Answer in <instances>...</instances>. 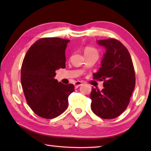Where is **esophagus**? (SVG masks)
Listing matches in <instances>:
<instances>
[{"mask_svg": "<svg viewBox=\"0 0 151 151\" xmlns=\"http://www.w3.org/2000/svg\"><path fill=\"white\" fill-rule=\"evenodd\" d=\"M82 85H83V83H82V82H81V81H76V82H75V86L76 88H78L80 86H81Z\"/></svg>", "mask_w": 151, "mask_h": 151, "instance_id": "34e87169", "label": "esophagus"}]
</instances>
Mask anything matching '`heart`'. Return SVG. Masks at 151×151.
<instances>
[{"instance_id": "b5f03b06", "label": "heart", "mask_w": 151, "mask_h": 151, "mask_svg": "<svg viewBox=\"0 0 151 151\" xmlns=\"http://www.w3.org/2000/svg\"><path fill=\"white\" fill-rule=\"evenodd\" d=\"M93 51H96V50L94 49V48L90 47H86L85 48V53L88 52H93Z\"/></svg>"}]
</instances>
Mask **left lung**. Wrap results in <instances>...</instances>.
Wrapping results in <instances>:
<instances>
[{"label": "left lung", "instance_id": "1", "mask_svg": "<svg viewBox=\"0 0 151 151\" xmlns=\"http://www.w3.org/2000/svg\"><path fill=\"white\" fill-rule=\"evenodd\" d=\"M105 48L101 68L93 74L94 79L104 81L100 91L92 88L91 109L97 116L112 119L122 114L129 105L135 86V73L127 48L114 39L97 40Z\"/></svg>", "mask_w": 151, "mask_h": 151}]
</instances>
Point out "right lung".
<instances>
[{
	"mask_svg": "<svg viewBox=\"0 0 151 151\" xmlns=\"http://www.w3.org/2000/svg\"><path fill=\"white\" fill-rule=\"evenodd\" d=\"M69 40L43 38L28 50L21 68L22 87L28 104L36 114L54 119L68 108L72 84L58 83L55 71L65 68V49Z\"/></svg>",
	"mask_w": 151,
	"mask_h": 151,
	"instance_id": "add662e5",
	"label": "right lung"
}]
</instances>
